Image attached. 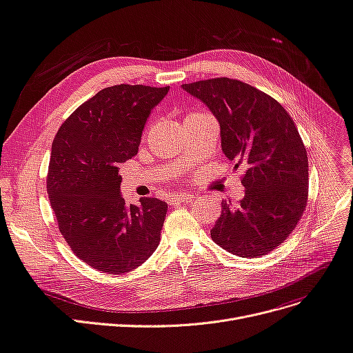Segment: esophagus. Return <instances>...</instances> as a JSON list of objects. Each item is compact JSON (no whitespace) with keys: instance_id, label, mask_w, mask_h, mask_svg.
Returning <instances> with one entry per match:
<instances>
[{"instance_id":"esophagus-1","label":"esophagus","mask_w":353,"mask_h":353,"mask_svg":"<svg viewBox=\"0 0 353 353\" xmlns=\"http://www.w3.org/2000/svg\"><path fill=\"white\" fill-rule=\"evenodd\" d=\"M193 197H196L194 193H177V194H173L172 199H170V205H177V203H181V202H186V201H192Z\"/></svg>"}]
</instances>
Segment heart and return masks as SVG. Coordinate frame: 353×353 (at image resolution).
Masks as SVG:
<instances>
[{
    "instance_id": "1",
    "label": "heart",
    "mask_w": 353,
    "mask_h": 353,
    "mask_svg": "<svg viewBox=\"0 0 353 353\" xmlns=\"http://www.w3.org/2000/svg\"><path fill=\"white\" fill-rule=\"evenodd\" d=\"M201 115H205V114H203V112H189V114H188V117H201ZM188 117H186V118H188Z\"/></svg>"
}]
</instances>
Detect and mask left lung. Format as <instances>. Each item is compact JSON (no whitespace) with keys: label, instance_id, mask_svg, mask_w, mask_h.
<instances>
[{"label":"left lung","instance_id":"obj_1","mask_svg":"<svg viewBox=\"0 0 353 353\" xmlns=\"http://www.w3.org/2000/svg\"><path fill=\"white\" fill-rule=\"evenodd\" d=\"M181 88L218 119L223 154L245 170V196L238 205L222 201L212 239L242 258L271 252L294 231L307 205V151L294 121L274 98L236 79Z\"/></svg>","mask_w":353,"mask_h":353}]
</instances>
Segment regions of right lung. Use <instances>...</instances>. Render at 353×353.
<instances>
[{
    "instance_id": "1",
    "label": "right lung",
    "mask_w": 353,
    "mask_h": 353,
    "mask_svg": "<svg viewBox=\"0 0 353 353\" xmlns=\"http://www.w3.org/2000/svg\"><path fill=\"white\" fill-rule=\"evenodd\" d=\"M168 86L115 85L82 103L52 144L48 193L59 231L83 263L108 274L140 267L160 243L167 203L125 205L119 165L139 152L151 110Z\"/></svg>"
}]
</instances>
